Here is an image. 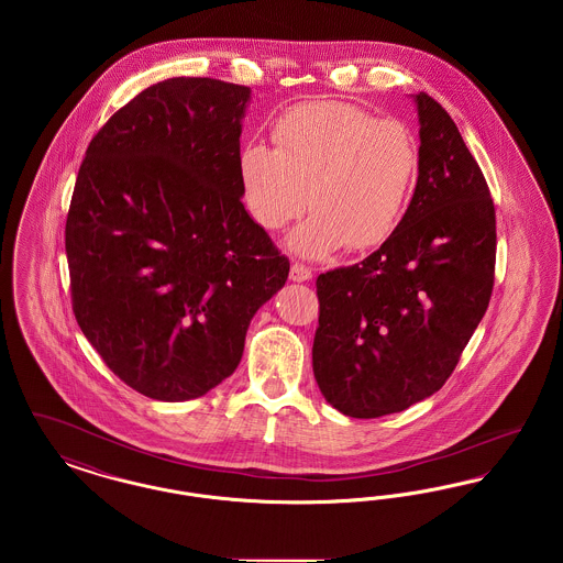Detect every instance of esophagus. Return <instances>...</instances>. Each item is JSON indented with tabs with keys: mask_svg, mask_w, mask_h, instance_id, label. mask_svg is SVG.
I'll use <instances>...</instances> for the list:
<instances>
[{
	"mask_svg": "<svg viewBox=\"0 0 563 563\" xmlns=\"http://www.w3.org/2000/svg\"><path fill=\"white\" fill-rule=\"evenodd\" d=\"M289 276H291L294 283H306V280L312 278V269L308 268V266H303V264H299V262H294Z\"/></svg>",
	"mask_w": 563,
	"mask_h": 563,
	"instance_id": "esophagus-1",
	"label": "esophagus"
}]
</instances>
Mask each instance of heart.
<instances>
[{"instance_id":"obj_1","label":"heart","mask_w":563,"mask_h":563,"mask_svg":"<svg viewBox=\"0 0 563 563\" xmlns=\"http://www.w3.org/2000/svg\"><path fill=\"white\" fill-rule=\"evenodd\" d=\"M272 139L274 150L251 141L239 152L244 202L262 228L280 230L310 205L314 214L289 236L303 257L390 239L418 173L416 139L401 122L312 101L283 113Z\"/></svg>"}]
</instances>
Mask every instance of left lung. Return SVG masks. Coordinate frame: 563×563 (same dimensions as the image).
Wrapping results in <instances>:
<instances>
[{"instance_id":"8db88e82","label":"left lung","mask_w":563,"mask_h":563,"mask_svg":"<svg viewBox=\"0 0 563 563\" xmlns=\"http://www.w3.org/2000/svg\"><path fill=\"white\" fill-rule=\"evenodd\" d=\"M418 184L399 225L369 257L317 278L312 369L350 418L397 413L434 395L482 322L494 289L496 211L450 113L427 92Z\"/></svg>"}]
</instances>
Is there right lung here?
<instances>
[{
	"label": "right lung",
	"mask_w": 563,
	"mask_h": 563,
	"mask_svg": "<svg viewBox=\"0 0 563 563\" xmlns=\"http://www.w3.org/2000/svg\"><path fill=\"white\" fill-rule=\"evenodd\" d=\"M251 88L158 81L92 136L65 251L81 333L126 386L189 401L234 374L289 260L242 205Z\"/></svg>",
	"instance_id": "1"
}]
</instances>
